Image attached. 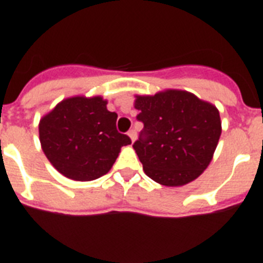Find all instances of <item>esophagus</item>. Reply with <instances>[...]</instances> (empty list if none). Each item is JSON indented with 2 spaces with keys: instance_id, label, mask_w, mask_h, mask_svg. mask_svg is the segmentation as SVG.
I'll use <instances>...</instances> for the list:
<instances>
[{
  "instance_id": "esophagus-1",
  "label": "esophagus",
  "mask_w": 263,
  "mask_h": 263,
  "mask_svg": "<svg viewBox=\"0 0 263 263\" xmlns=\"http://www.w3.org/2000/svg\"><path fill=\"white\" fill-rule=\"evenodd\" d=\"M128 135H129V138H131L132 142L136 139V131H135V129H131V131L128 132Z\"/></svg>"
}]
</instances>
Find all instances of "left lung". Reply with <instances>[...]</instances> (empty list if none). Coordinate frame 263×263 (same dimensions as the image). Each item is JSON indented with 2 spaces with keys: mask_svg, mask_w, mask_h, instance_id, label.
Returning <instances> with one entry per match:
<instances>
[{
  "mask_svg": "<svg viewBox=\"0 0 263 263\" xmlns=\"http://www.w3.org/2000/svg\"><path fill=\"white\" fill-rule=\"evenodd\" d=\"M135 107L143 129L134 148L150 179L183 185L208 168L221 135L216 107L179 90L136 97Z\"/></svg>",
  "mask_w": 263,
  "mask_h": 263,
  "instance_id": "left-lung-1",
  "label": "left lung"
}]
</instances>
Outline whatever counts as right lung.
Wrapping results in <instances>:
<instances>
[{"label": "right lung", "mask_w": 263, "mask_h": 263, "mask_svg": "<svg viewBox=\"0 0 263 263\" xmlns=\"http://www.w3.org/2000/svg\"><path fill=\"white\" fill-rule=\"evenodd\" d=\"M117 113L101 97H75L60 102L39 123L42 150L65 177L90 181L106 175L120 148L131 143L116 128Z\"/></svg>", "instance_id": "1"}]
</instances>
